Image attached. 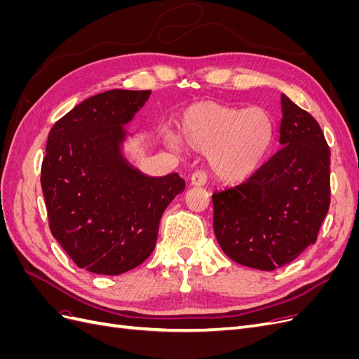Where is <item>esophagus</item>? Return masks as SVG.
<instances>
[{"instance_id": "34e87169", "label": "esophagus", "mask_w": 359, "mask_h": 359, "mask_svg": "<svg viewBox=\"0 0 359 359\" xmlns=\"http://www.w3.org/2000/svg\"><path fill=\"white\" fill-rule=\"evenodd\" d=\"M205 182H206V173L203 170L194 172L193 175H191V178H190V184H191V186H194V187H201V186H203Z\"/></svg>"}]
</instances>
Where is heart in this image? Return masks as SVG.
<instances>
[{
	"label": "heart",
	"mask_w": 359,
	"mask_h": 359,
	"mask_svg": "<svg viewBox=\"0 0 359 359\" xmlns=\"http://www.w3.org/2000/svg\"><path fill=\"white\" fill-rule=\"evenodd\" d=\"M180 133L166 132L172 148L186 145L205 153L212 175L224 184L252 178L264 165L274 144L276 126L262 107H236L217 102H198L180 115Z\"/></svg>",
	"instance_id": "b5f03b06"
}]
</instances>
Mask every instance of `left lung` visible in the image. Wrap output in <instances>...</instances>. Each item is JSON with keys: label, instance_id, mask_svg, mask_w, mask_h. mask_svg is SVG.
<instances>
[{"label": "left lung", "instance_id": "obj_1", "mask_svg": "<svg viewBox=\"0 0 359 359\" xmlns=\"http://www.w3.org/2000/svg\"><path fill=\"white\" fill-rule=\"evenodd\" d=\"M281 148L255 175L215 191L214 233L233 262L274 271L316 243L330 208V148L309 112L281 94Z\"/></svg>", "mask_w": 359, "mask_h": 359}]
</instances>
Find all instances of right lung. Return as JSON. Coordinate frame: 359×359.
<instances>
[{
    "label": "right lung",
    "mask_w": 359,
    "mask_h": 359,
    "mask_svg": "<svg viewBox=\"0 0 359 359\" xmlns=\"http://www.w3.org/2000/svg\"><path fill=\"white\" fill-rule=\"evenodd\" d=\"M151 91L109 90L83 100L50 128L41 163L49 227L73 262L118 276L153 253L158 223L186 182L149 177L124 154V128Z\"/></svg>",
    "instance_id": "right-lung-1"
}]
</instances>
